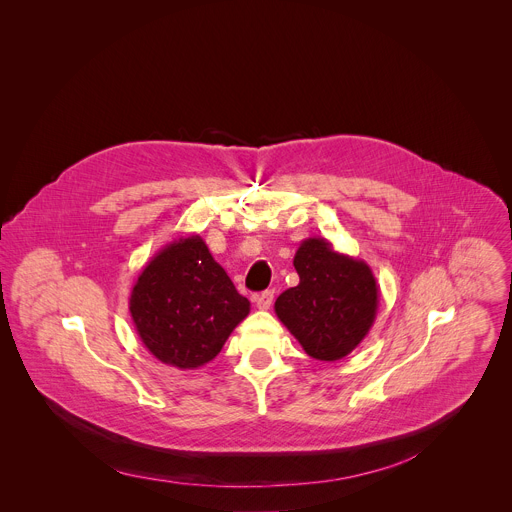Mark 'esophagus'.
<instances>
[{
    "label": "esophagus",
    "mask_w": 512,
    "mask_h": 512,
    "mask_svg": "<svg viewBox=\"0 0 512 512\" xmlns=\"http://www.w3.org/2000/svg\"><path fill=\"white\" fill-rule=\"evenodd\" d=\"M255 302H257V308H259V310H269L271 304H273V291H271V289L263 291V294H259V296L255 298Z\"/></svg>",
    "instance_id": "obj_1"
}]
</instances>
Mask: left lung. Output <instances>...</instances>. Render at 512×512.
Segmentation results:
<instances>
[{
  "label": "left lung",
  "mask_w": 512,
  "mask_h": 512,
  "mask_svg": "<svg viewBox=\"0 0 512 512\" xmlns=\"http://www.w3.org/2000/svg\"><path fill=\"white\" fill-rule=\"evenodd\" d=\"M296 287L275 300L279 322L306 354L334 362L350 354L371 332L379 310V285L367 261L338 253L328 239L300 243Z\"/></svg>",
  "instance_id": "8db88e82"
}]
</instances>
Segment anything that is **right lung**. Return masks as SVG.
<instances>
[{
    "mask_svg": "<svg viewBox=\"0 0 512 512\" xmlns=\"http://www.w3.org/2000/svg\"><path fill=\"white\" fill-rule=\"evenodd\" d=\"M251 304L214 261L200 235L158 251L133 283L129 312L135 330L160 362L196 371L225 346Z\"/></svg>",
    "mask_w": 512,
    "mask_h": 512,
    "instance_id": "right-lung-1",
    "label": "right lung"
}]
</instances>
